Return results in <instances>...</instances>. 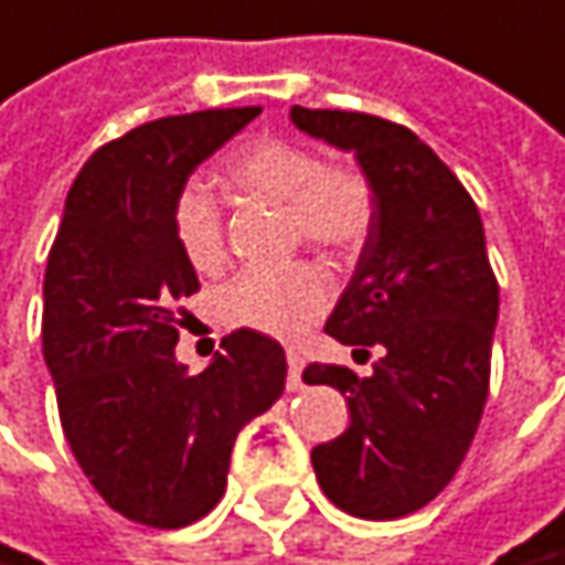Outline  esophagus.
<instances>
[{
    "instance_id": "1",
    "label": "esophagus",
    "mask_w": 565,
    "mask_h": 565,
    "mask_svg": "<svg viewBox=\"0 0 565 565\" xmlns=\"http://www.w3.org/2000/svg\"><path fill=\"white\" fill-rule=\"evenodd\" d=\"M287 366H290V376H287V388L296 392L302 385V354L299 351H287Z\"/></svg>"
}]
</instances>
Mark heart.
I'll list each match as a JSON object with an SVG mask.
<instances>
[{"mask_svg":"<svg viewBox=\"0 0 565 565\" xmlns=\"http://www.w3.org/2000/svg\"><path fill=\"white\" fill-rule=\"evenodd\" d=\"M223 180L244 199L287 207L290 238L327 256L358 250L376 223V186L358 164H327L321 149L281 137H263L223 161ZM173 238L199 275L226 266L223 216L199 186L180 192L173 204ZM330 302L321 271L296 263L278 271H242L220 290V318L235 330L266 337H299Z\"/></svg>","mask_w":565,"mask_h":565,"instance_id":"obj_1","label":"heart"}]
</instances>
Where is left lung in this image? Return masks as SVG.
I'll use <instances>...</instances> for the list:
<instances>
[{"instance_id":"left-lung-1","label":"left lung","mask_w":565,"mask_h":565,"mask_svg":"<svg viewBox=\"0 0 565 565\" xmlns=\"http://www.w3.org/2000/svg\"><path fill=\"white\" fill-rule=\"evenodd\" d=\"M299 131L351 149L376 186V223L323 333L379 349L370 376L309 364V385L345 394L351 425L311 449L323 495L345 514L419 511L459 471L489 394L499 281L459 177L388 118L294 106Z\"/></svg>"}]
</instances>
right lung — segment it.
<instances>
[{"instance_id":"right-lung-1","label":"right lung","mask_w":565,"mask_h":565,"mask_svg":"<svg viewBox=\"0 0 565 565\" xmlns=\"http://www.w3.org/2000/svg\"><path fill=\"white\" fill-rule=\"evenodd\" d=\"M259 113L156 118L100 146L51 244L42 354L63 434L104 502L152 530L214 511L235 437L284 392L287 358L266 333H228L195 376L173 354L180 302L199 294L173 238V204L189 173Z\"/></svg>"}]
</instances>
